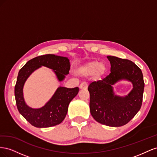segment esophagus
Listing matches in <instances>:
<instances>
[{
    "mask_svg": "<svg viewBox=\"0 0 157 157\" xmlns=\"http://www.w3.org/2000/svg\"><path fill=\"white\" fill-rule=\"evenodd\" d=\"M79 87H80V89H87L88 84H87L86 82H82L81 84H80V86Z\"/></svg>",
    "mask_w": 157,
    "mask_h": 157,
    "instance_id": "esophagus-1",
    "label": "esophagus"
}]
</instances>
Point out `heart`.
<instances>
[{
    "label": "heart",
    "mask_w": 157,
    "mask_h": 157,
    "mask_svg": "<svg viewBox=\"0 0 157 157\" xmlns=\"http://www.w3.org/2000/svg\"><path fill=\"white\" fill-rule=\"evenodd\" d=\"M106 67L103 63H99L96 61L89 62L79 67L77 73L81 76H89L95 73L97 76H101L105 72Z\"/></svg>",
    "instance_id": "1"
}]
</instances>
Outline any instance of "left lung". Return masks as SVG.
<instances>
[{
  "label": "left lung",
  "instance_id": "1",
  "mask_svg": "<svg viewBox=\"0 0 157 157\" xmlns=\"http://www.w3.org/2000/svg\"><path fill=\"white\" fill-rule=\"evenodd\" d=\"M111 63V73L105 78L89 85L90 110L99 123L118 127L130 122L141 107L144 81L141 70L132 61L115 56H107ZM121 79L133 84L132 91L125 97L116 96L112 86Z\"/></svg>",
  "mask_w": 157,
  "mask_h": 157
}]
</instances>
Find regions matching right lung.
<instances>
[{
	"instance_id": "right-lung-1",
	"label": "right lung",
	"mask_w": 157,
	"mask_h": 157,
	"mask_svg": "<svg viewBox=\"0 0 157 157\" xmlns=\"http://www.w3.org/2000/svg\"><path fill=\"white\" fill-rule=\"evenodd\" d=\"M41 66L53 70L59 81H62L65 75L69 74L70 62L67 58L54 54L37 56L29 60L19 71L14 94L19 112L31 125L36 128H48L58 125L64 120L69 104L77 96L79 89L78 87H59L44 106L39 109L29 107L23 98V85L33 71Z\"/></svg>"
}]
</instances>
